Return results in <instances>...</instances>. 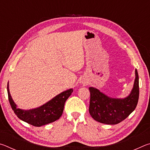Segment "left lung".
Instances as JSON below:
<instances>
[{
    "mask_svg": "<svg viewBox=\"0 0 150 150\" xmlns=\"http://www.w3.org/2000/svg\"><path fill=\"white\" fill-rule=\"evenodd\" d=\"M135 74L132 90L124 98H110L97 88H88L91 94L88 110L94 120L103 124H116L135 110L139 98V77L136 69Z\"/></svg>",
    "mask_w": 150,
    "mask_h": 150,
    "instance_id": "1",
    "label": "left lung"
}]
</instances>
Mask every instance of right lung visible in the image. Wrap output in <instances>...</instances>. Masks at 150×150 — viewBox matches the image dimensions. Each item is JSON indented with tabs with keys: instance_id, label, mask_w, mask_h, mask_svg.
Segmentation results:
<instances>
[{
	"instance_id": "right-lung-1",
	"label": "right lung",
	"mask_w": 150,
	"mask_h": 150,
	"mask_svg": "<svg viewBox=\"0 0 150 150\" xmlns=\"http://www.w3.org/2000/svg\"><path fill=\"white\" fill-rule=\"evenodd\" d=\"M7 91L11 108L18 118L32 126L40 127L55 122L61 117L65 101L71 95L73 90L70 88L63 91L42 106L30 110H22L17 107L10 94L8 83Z\"/></svg>"
}]
</instances>
